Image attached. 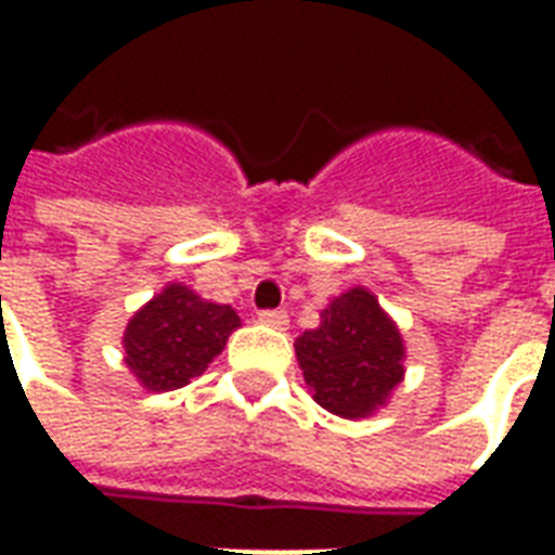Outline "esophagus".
I'll list each match as a JSON object with an SVG mask.
<instances>
[{
    "mask_svg": "<svg viewBox=\"0 0 555 555\" xmlns=\"http://www.w3.org/2000/svg\"><path fill=\"white\" fill-rule=\"evenodd\" d=\"M258 321L273 326V330H288V312L285 309H264V312H258Z\"/></svg>",
    "mask_w": 555,
    "mask_h": 555,
    "instance_id": "esophagus-1",
    "label": "esophagus"
}]
</instances>
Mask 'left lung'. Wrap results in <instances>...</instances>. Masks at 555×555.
Here are the masks:
<instances>
[{
    "label": "left lung",
    "mask_w": 555,
    "mask_h": 555,
    "mask_svg": "<svg viewBox=\"0 0 555 555\" xmlns=\"http://www.w3.org/2000/svg\"><path fill=\"white\" fill-rule=\"evenodd\" d=\"M294 348L314 401L336 416H369L404 377L401 333L365 288L336 297Z\"/></svg>",
    "instance_id": "left-lung-1"
}]
</instances>
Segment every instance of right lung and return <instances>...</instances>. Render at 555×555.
<instances>
[{
  "mask_svg": "<svg viewBox=\"0 0 555 555\" xmlns=\"http://www.w3.org/2000/svg\"><path fill=\"white\" fill-rule=\"evenodd\" d=\"M237 326L241 318L231 306L169 285L127 324L125 362L151 392L181 389L205 372Z\"/></svg>",
  "mask_w": 555,
  "mask_h": 555,
  "instance_id": "right-lung-1",
  "label": "right lung"
}]
</instances>
